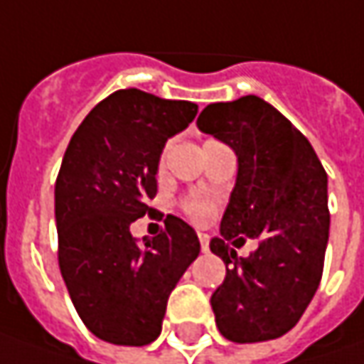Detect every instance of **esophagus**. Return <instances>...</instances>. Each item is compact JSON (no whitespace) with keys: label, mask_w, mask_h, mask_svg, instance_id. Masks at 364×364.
<instances>
[{"label":"esophagus","mask_w":364,"mask_h":364,"mask_svg":"<svg viewBox=\"0 0 364 364\" xmlns=\"http://www.w3.org/2000/svg\"><path fill=\"white\" fill-rule=\"evenodd\" d=\"M198 239H200V249L206 253V251H208V241H210V237H208L206 232H198Z\"/></svg>","instance_id":"1"}]
</instances>
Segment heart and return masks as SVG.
<instances>
[{
	"label": "heart",
	"mask_w": 364,
	"mask_h": 364,
	"mask_svg": "<svg viewBox=\"0 0 364 364\" xmlns=\"http://www.w3.org/2000/svg\"><path fill=\"white\" fill-rule=\"evenodd\" d=\"M164 168H166V151H161L160 160H158V170L161 172ZM182 208L192 220L204 223L215 213V203H213V198H208L204 194H190L182 200Z\"/></svg>",
	"instance_id": "heart-1"
}]
</instances>
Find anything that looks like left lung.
Wrapping results in <instances>:
<instances>
[{
  "mask_svg": "<svg viewBox=\"0 0 364 364\" xmlns=\"http://www.w3.org/2000/svg\"><path fill=\"white\" fill-rule=\"evenodd\" d=\"M198 129L232 147L239 161L231 200L210 251L225 282L210 296L218 332L232 343L279 338L298 324L322 279L328 243V178L314 147L269 103L247 95L213 103ZM257 238L249 258L230 243Z\"/></svg>",
  "mask_w": 364,
  "mask_h": 364,
  "instance_id": "left-lung-1",
  "label": "left lung"
}]
</instances>
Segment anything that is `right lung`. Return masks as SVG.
I'll use <instances>...</instances> for the list:
<instances>
[{
	"instance_id": "right-lung-1",
	"label": "right lung",
	"mask_w": 364,
	"mask_h": 364,
	"mask_svg": "<svg viewBox=\"0 0 364 364\" xmlns=\"http://www.w3.org/2000/svg\"><path fill=\"white\" fill-rule=\"evenodd\" d=\"M198 105L139 89L109 95L78 125L54 188L58 265L80 320L101 341L144 346L161 332L166 304L198 257L182 218L137 243L133 220L158 194V160L168 137L188 127Z\"/></svg>"
}]
</instances>
